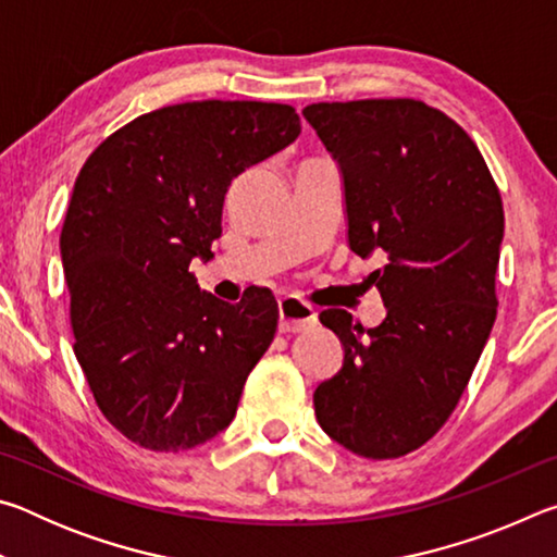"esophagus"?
Listing matches in <instances>:
<instances>
[{"mask_svg":"<svg viewBox=\"0 0 557 557\" xmlns=\"http://www.w3.org/2000/svg\"><path fill=\"white\" fill-rule=\"evenodd\" d=\"M317 326V312L307 301L297 297H282L280 299V332L282 334H299L307 329Z\"/></svg>","mask_w":557,"mask_h":557,"instance_id":"obj_1","label":"esophagus"}]
</instances>
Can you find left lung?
Returning a JSON list of instances; mask_svg holds the SVG:
<instances>
[{
	"label": "left lung",
	"mask_w": 557,
	"mask_h": 557,
	"mask_svg": "<svg viewBox=\"0 0 557 557\" xmlns=\"http://www.w3.org/2000/svg\"><path fill=\"white\" fill-rule=\"evenodd\" d=\"M301 115L342 169L348 245L385 262L369 282L388 309L375 329L344 309L319 314L344 366L314 391V412L354 455L395 459L445 425L492 334L502 194L474 139L422 100L314 102Z\"/></svg>",
	"instance_id": "obj_1"
}]
</instances>
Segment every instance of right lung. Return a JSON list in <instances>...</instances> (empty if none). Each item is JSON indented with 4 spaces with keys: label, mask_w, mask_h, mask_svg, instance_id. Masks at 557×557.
I'll return each mask as SVG.
<instances>
[{
    "label": "right lung",
    "mask_w": 557,
    "mask_h": 557,
    "mask_svg": "<svg viewBox=\"0 0 557 557\" xmlns=\"http://www.w3.org/2000/svg\"><path fill=\"white\" fill-rule=\"evenodd\" d=\"M299 129L282 102L166 106L112 132L75 178L61 231L73 351L100 412L135 445L194 449L235 418L277 301L268 287L215 299L188 262L213 256L233 178Z\"/></svg>",
    "instance_id": "right-lung-1"
}]
</instances>
